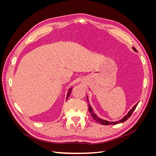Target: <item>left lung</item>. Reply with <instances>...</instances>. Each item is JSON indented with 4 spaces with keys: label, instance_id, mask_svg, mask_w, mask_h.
I'll list each match as a JSON object with an SVG mask.
<instances>
[{
    "label": "left lung",
    "instance_id": "left-lung-1",
    "mask_svg": "<svg viewBox=\"0 0 156 156\" xmlns=\"http://www.w3.org/2000/svg\"><path fill=\"white\" fill-rule=\"evenodd\" d=\"M132 49H133L134 51L136 52V49L135 48H132ZM87 101L88 103V110H89V112L90 113V115H92L93 119L95 120L97 122H98V123H100L102 125H111V124H112V125H115V124H119V123H122V122H124L125 121H126L127 119H129V118L131 116V114L133 113V112L134 111V110L135 109V108L136 107V106H137L138 105V103H136V104L133 107V108H131V109H130V111L127 113V115H125L123 118H122V119L119 120H117V121H114V122H108L107 120H103L102 119H101V118L98 117V116L96 114L95 112H94V110L92 107H91V105H90L89 103V100H88V96H87Z\"/></svg>",
    "mask_w": 156,
    "mask_h": 156
}]
</instances>
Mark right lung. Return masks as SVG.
Wrapping results in <instances>:
<instances>
[{"instance_id": "1", "label": "right lung", "mask_w": 156, "mask_h": 156, "mask_svg": "<svg viewBox=\"0 0 156 156\" xmlns=\"http://www.w3.org/2000/svg\"><path fill=\"white\" fill-rule=\"evenodd\" d=\"M72 88H73V87H72V88H69V90H68V92L67 96H66V100H68V98H69V95H70V94H71V92H72Z\"/></svg>"}]
</instances>
